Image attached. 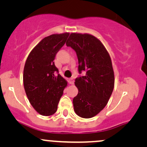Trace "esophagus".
<instances>
[{"instance_id": "obj_1", "label": "esophagus", "mask_w": 147, "mask_h": 147, "mask_svg": "<svg viewBox=\"0 0 147 147\" xmlns=\"http://www.w3.org/2000/svg\"><path fill=\"white\" fill-rule=\"evenodd\" d=\"M74 82H75V81H74L73 78H70L69 79V83H70V84H73Z\"/></svg>"}]
</instances>
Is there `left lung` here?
Returning <instances> with one entry per match:
<instances>
[{
    "instance_id": "1",
    "label": "left lung",
    "mask_w": 147,
    "mask_h": 147,
    "mask_svg": "<svg viewBox=\"0 0 147 147\" xmlns=\"http://www.w3.org/2000/svg\"><path fill=\"white\" fill-rule=\"evenodd\" d=\"M79 61L75 79L79 92L73 99L76 114L83 118L95 116L105 107L114 88L115 77L109 52L99 39L88 34H70L66 42Z\"/></svg>"
}]
</instances>
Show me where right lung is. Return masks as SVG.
Listing matches in <instances>:
<instances>
[{"label":"right lung","mask_w":147,"mask_h":147,"mask_svg":"<svg viewBox=\"0 0 147 147\" xmlns=\"http://www.w3.org/2000/svg\"><path fill=\"white\" fill-rule=\"evenodd\" d=\"M69 33L45 37L32 50L25 62L23 84L34 109L42 115H52L63 95L67 82L55 66L57 53L65 44Z\"/></svg>","instance_id":"add662e5"}]
</instances>
